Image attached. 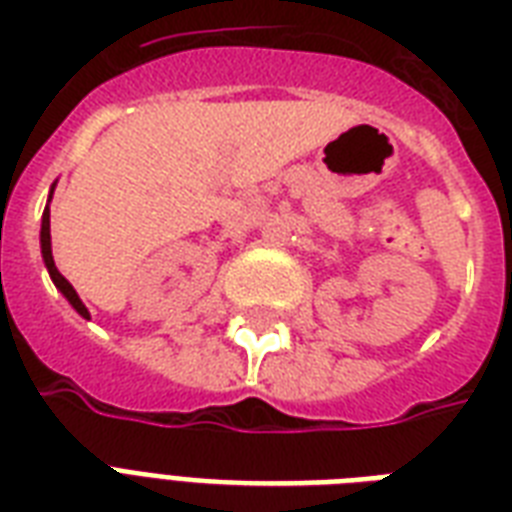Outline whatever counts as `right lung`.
<instances>
[{
	"label": "right lung",
	"mask_w": 512,
	"mask_h": 512,
	"mask_svg": "<svg viewBox=\"0 0 512 512\" xmlns=\"http://www.w3.org/2000/svg\"><path fill=\"white\" fill-rule=\"evenodd\" d=\"M55 189V184H53ZM53 189H50V197H47V205H45V213H42V229H39V245H42V259H45V267L47 272H50V280L55 283V288L66 296V301H69L71 307L82 315L85 320H90V312H87V307L82 304V299L77 296V291H74V285L66 280V277L58 272V267H55L53 261V245H50V200H53Z\"/></svg>",
	"instance_id": "obj_1"
}]
</instances>
